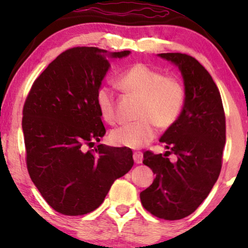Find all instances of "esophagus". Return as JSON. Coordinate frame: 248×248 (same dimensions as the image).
I'll use <instances>...</instances> for the list:
<instances>
[{"label": "esophagus", "mask_w": 248, "mask_h": 248, "mask_svg": "<svg viewBox=\"0 0 248 248\" xmlns=\"http://www.w3.org/2000/svg\"><path fill=\"white\" fill-rule=\"evenodd\" d=\"M133 158H134V162H135L136 164H140V163H142V161H143V155H142V153H140V152H136L133 154Z\"/></svg>", "instance_id": "obj_1"}]
</instances>
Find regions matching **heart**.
Listing matches in <instances>:
<instances>
[{
    "label": "heart",
    "mask_w": 248,
    "mask_h": 248,
    "mask_svg": "<svg viewBox=\"0 0 248 248\" xmlns=\"http://www.w3.org/2000/svg\"><path fill=\"white\" fill-rule=\"evenodd\" d=\"M118 84L127 94L140 99L138 122L124 124L109 135L112 144L138 149L155 139L157 127L169 129L177 122L186 102V90L183 81L175 76H164L161 71L146 64L133 65L121 73ZM95 102L105 121L115 124V99L106 86L98 88Z\"/></svg>",
    "instance_id": "heart-1"
}]
</instances>
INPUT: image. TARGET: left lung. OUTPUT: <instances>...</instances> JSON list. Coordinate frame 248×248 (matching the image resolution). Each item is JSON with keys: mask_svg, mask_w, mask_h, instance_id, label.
<instances>
[{"mask_svg": "<svg viewBox=\"0 0 248 248\" xmlns=\"http://www.w3.org/2000/svg\"><path fill=\"white\" fill-rule=\"evenodd\" d=\"M181 70L186 102L179 119L160 139L166 154L143 153L156 177L140 193L148 212L166 220L186 218L203 203L221 170L226 122L220 93L205 67L186 53H160ZM173 153L178 161L170 162Z\"/></svg>", "mask_w": 248, "mask_h": 248, "instance_id": "1", "label": "left lung"}]
</instances>
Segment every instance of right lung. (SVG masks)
Listing matches in <instances>:
<instances>
[{
	"label": "right lung",
	"instance_id": "1",
	"mask_svg": "<svg viewBox=\"0 0 248 248\" xmlns=\"http://www.w3.org/2000/svg\"><path fill=\"white\" fill-rule=\"evenodd\" d=\"M108 53L92 46L62 52L33 81L23 106L28 172L57 212L82 216L101 205L110 186L132 169L133 152L98 144L106 134L95 93L109 69Z\"/></svg>",
	"mask_w": 248,
	"mask_h": 248
}]
</instances>
